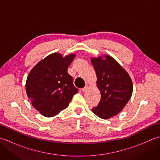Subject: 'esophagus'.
Instances as JSON below:
<instances>
[{
    "label": "esophagus",
    "mask_w": 160,
    "mask_h": 160,
    "mask_svg": "<svg viewBox=\"0 0 160 160\" xmlns=\"http://www.w3.org/2000/svg\"><path fill=\"white\" fill-rule=\"evenodd\" d=\"M89 86L88 85V84H87V85L84 87V88H82V91H83V92H85V91H87V90H88V89H89Z\"/></svg>",
    "instance_id": "esophagus-1"
}]
</instances>
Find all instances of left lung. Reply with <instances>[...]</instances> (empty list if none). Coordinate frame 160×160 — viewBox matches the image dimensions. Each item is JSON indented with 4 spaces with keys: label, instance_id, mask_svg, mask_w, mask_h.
<instances>
[{
    "label": "left lung",
    "instance_id": "left-lung-1",
    "mask_svg": "<svg viewBox=\"0 0 160 160\" xmlns=\"http://www.w3.org/2000/svg\"><path fill=\"white\" fill-rule=\"evenodd\" d=\"M92 58L91 63L97 76V87L101 99L92 111L102 119L111 118L120 112L130 100L132 80L128 73L110 56Z\"/></svg>",
    "mask_w": 160,
    "mask_h": 160
}]
</instances>
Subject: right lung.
<instances>
[{
    "mask_svg": "<svg viewBox=\"0 0 160 160\" xmlns=\"http://www.w3.org/2000/svg\"><path fill=\"white\" fill-rule=\"evenodd\" d=\"M76 55L63 57L58 53L50 54L30 71L26 81V92L37 111L45 117H53L69 106L78 93L68 67Z\"/></svg>",
    "mask_w": 160,
    "mask_h": 160,
    "instance_id": "obj_1",
    "label": "right lung"
}]
</instances>
